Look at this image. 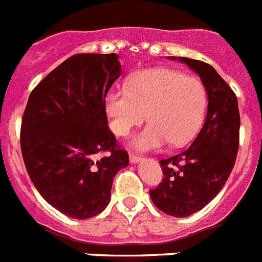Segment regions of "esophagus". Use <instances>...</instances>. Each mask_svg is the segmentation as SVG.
<instances>
[{"label":"esophagus","mask_w":262,"mask_h":262,"mask_svg":"<svg viewBox=\"0 0 262 262\" xmlns=\"http://www.w3.org/2000/svg\"><path fill=\"white\" fill-rule=\"evenodd\" d=\"M141 160L142 157L139 156V154H135V152H131V154H129V161H131L133 164H137V162H139Z\"/></svg>","instance_id":"1"}]
</instances>
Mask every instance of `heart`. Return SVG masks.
I'll return each instance as SVG.
<instances>
[{
    "instance_id": "obj_1",
    "label": "heart",
    "mask_w": 262,
    "mask_h": 262,
    "mask_svg": "<svg viewBox=\"0 0 262 262\" xmlns=\"http://www.w3.org/2000/svg\"><path fill=\"white\" fill-rule=\"evenodd\" d=\"M207 105L202 79L166 68L138 73L125 91H111L105 100L111 128L119 137H127L147 115L150 125L133 142L139 150H156L167 142L174 147L187 144L202 128Z\"/></svg>"
}]
</instances>
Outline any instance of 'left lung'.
I'll return each instance as SVG.
<instances>
[{"instance_id": "1", "label": "left lung", "mask_w": 262, "mask_h": 262, "mask_svg": "<svg viewBox=\"0 0 262 262\" xmlns=\"http://www.w3.org/2000/svg\"><path fill=\"white\" fill-rule=\"evenodd\" d=\"M179 60L200 75L208 111L193 143L160 161L164 179L150 190V198L165 214L185 217L206 207L229 179L237 160L241 119L237 96L211 64L190 58Z\"/></svg>"}]
</instances>
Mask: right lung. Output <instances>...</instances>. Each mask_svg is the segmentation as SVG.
<instances>
[{"mask_svg": "<svg viewBox=\"0 0 262 262\" xmlns=\"http://www.w3.org/2000/svg\"><path fill=\"white\" fill-rule=\"evenodd\" d=\"M120 74L116 54H77L37 83L25 106L20 144L29 179L48 204L74 219L105 210L115 176L128 165L105 112Z\"/></svg>", "mask_w": 262, "mask_h": 262, "instance_id": "obj_1", "label": "right lung"}]
</instances>
